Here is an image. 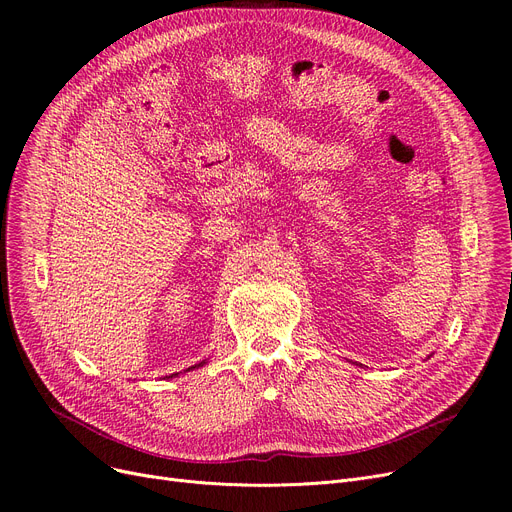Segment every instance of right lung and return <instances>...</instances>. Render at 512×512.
Segmentation results:
<instances>
[{
    "label": "right lung",
    "mask_w": 512,
    "mask_h": 512,
    "mask_svg": "<svg viewBox=\"0 0 512 512\" xmlns=\"http://www.w3.org/2000/svg\"><path fill=\"white\" fill-rule=\"evenodd\" d=\"M205 363H207V361H201V363H197V365H193V367H188L186 371H193V369H199V367H203ZM176 375H178V373H172V375H166V378H176Z\"/></svg>",
    "instance_id": "1"
}]
</instances>
